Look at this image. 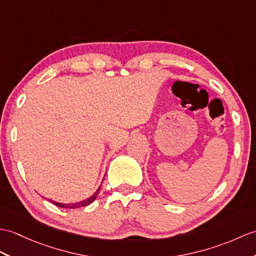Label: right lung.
I'll list each match as a JSON object with an SVG mask.
<instances>
[{
  "label": "right lung",
  "instance_id": "obj_1",
  "mask_svg": "<svg viewBox=\"0 0 256 256\" xmlns=\"http://www.w3.org/2000/svg\"><path fill=\"white\" fill-rule=\"evenodd\" d=\"M100 188L101 186H99L98 188V190L96 192H94L90 198H88L87 200H82V202H78V203H73V204H63V203H58V202H54V200H49L50 202H52L53 204L54 205H56V206H58V207H62V208H80V207H84V206H87V205H89V204H92V202L96 200V198H97V195L99 194V192H100Z\"/></svg>",
  "mask_w": 256,
  "mask_h": 256
}]
</instances>
